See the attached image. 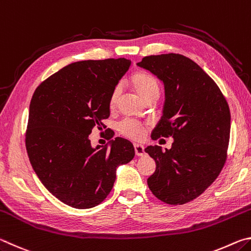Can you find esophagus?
Wrapping results in <instances>:
<instances>
[{"instance_id": "esophagus-1", "label": "esophagus", "mask_w": 251, "mask_h": 251, "mask_svg": "<svg viewBox=\"0 0 251 251\" xmlns=\"http://www.w3.org/2000/svg\"><path fill=\"white\" fill-rule=\"evenodd\" d=\"M134 148H135V154L137 156L145 155V148H144L143 145H139V144H135Z\"/></svg>"}]
</instances>
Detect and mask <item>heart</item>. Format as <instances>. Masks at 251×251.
Wrapping results in <instances>:
<instances>
[{"instance_id":"b5f03b06","label":"heart","mask_w":251,"mask_h":251,"mask_svg":"<svg viewBox=\"0 0 251 251\" xmlns=\"http://www.w3.org/2000/svg\"><path fill=\"white\" fill-rule=\"evenodd\" d=\"M130 85L134 88V91L137 93V95L141 97L143 100H146L151 97H157L159 93V87L157 80L152 77V76L145 74V73H138L134 74L130 77ZM121 87L116 86L114 88L112 94L109 97V107L115 108L118 103V100L121 97ZM121 134H123L126 137L134 141H141L144 137V126L141 123L133 121V120H125L123 121L120 126H118Z\"/></svg>"}]
</instances>
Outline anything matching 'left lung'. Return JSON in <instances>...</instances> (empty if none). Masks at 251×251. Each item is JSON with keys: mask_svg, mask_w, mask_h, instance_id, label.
Returning a JSON list of instances; mask_svg holds the SVG:
<instances>
[{"mask_svg": "<svg viewBox=\"0 0 251 251\" xmlns=\"http://www.w3.org/2000/svg\"><path fill=\"white\" fill-rule=\"evenodd\" d=\"M137 65L157 76L165 88L163 116L151 138H174L171 150L145 148L156 163L147 184L161 201L182 205L201 195L222 172L230 110L217 84L184 55H151Z\"/></svg>", "mask_w": 251, "mask_h": 251, "instance_id": "obj_1", "label": "left lung"}]
</instances>
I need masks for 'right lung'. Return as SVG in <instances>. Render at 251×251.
<instances>
[{
  "instance_id": "add662e5",
  "label": "right lung",
  "mask_w": 251,
  "mask_h": 251,
  "mask_svg": "<svg viewBox=\"0 0 251 251\" xmlns=\"http://www.w3.org/2000/svg\"><path fill=\"white\" fill-rule=\"evenodd\" d=\"M129 66L126 58L75 62L34 92L25 135L28 158L45 188L71 207L100 203L113 188L116 168L134 158L125 138L95 148L90 139L94 127H104L110 94Z\"/></svg>"
}]
</instances>
